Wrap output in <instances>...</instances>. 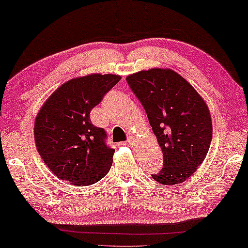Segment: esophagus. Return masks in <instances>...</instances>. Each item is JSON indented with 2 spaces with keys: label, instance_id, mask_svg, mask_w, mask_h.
<instances>
[{
  "label": "esophagus",
  "instance_id": "1",
  "mask_svg": "<svg viewBox=\"0 0 248 248\" xmlns=\"http://www.w3.org/2000/svg\"><path fill=\"white\" fill-rule=\"evenodd\" d=\"M127 143L129 144V145H133L134 143H135V140H134V137H132V136H129L128 139H127Z\"/></svg>",
  "mask_w": 248,
  "mask_h": 248
}]
</instances>
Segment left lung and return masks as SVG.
Instances as JSON below:
<instances>
[{
	"mask_svg": "<svg viewBox=\"0 0 248 248\" xmlns=\"http://www.w3.org/2000/svg\"><path fill=\"white\" fill-rule=\"evenodd\" d=\"M126 81L143 104L164 155V167L152 177L166 186L186 181L204 160L212 140V120L205 101L168 68L135 72Z\"/></svg>",
	"mask_w": 248,
	"mask_h": 248,
	"instance_id": "obj_1",
	"label": "left lung"
}]
</instances>
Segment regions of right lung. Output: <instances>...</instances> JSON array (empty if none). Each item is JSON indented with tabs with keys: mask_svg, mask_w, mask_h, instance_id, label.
<instances>
[{
	"mask_svg": "<svg viewBox=\"0 0 248 248\" xmlns=\"http://www.w3.org/2000/svg\"><path fill=\"white\" fill-rule=\"evenodd\" d=\"M121 80L119 75L92 74L62 84L36 115L37 152L52 173L75 186H90L111 169L114 149L107 133L91 123V109Z\"/></svg>",
	"mask_w": 248,
	"mask_h": 248,
	"instance_id": "1",
	"label": "right lung"
}]
</instances>
